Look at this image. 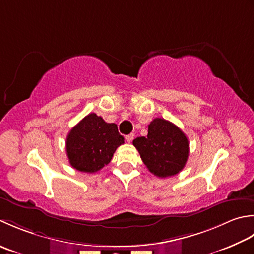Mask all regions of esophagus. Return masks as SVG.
Listing matches in <instances>:
<instances>
[{
	"label": "esophagus",
	"instance_id": "esophagus-1",
	"mask_svg": "<svg viewBox=\"0 0 254 254\" xmlns=\"http://www.w3.org/2000/svg\"><path fill=\"white\" fill-rule=\"evenodd\" d=\"M133 137H134L133 133L127 134V136H126V141H127V142H131V141L133 140Z\"/></svg>",
	"mask_w": 254,
	"mask_h": 254
}]
</instances>
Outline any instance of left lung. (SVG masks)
I'll list each match as a JSON object with an SVG mask.
<instances>
[{"label": "left lung", "mask_w": 254, "mask_h": 254, "mask_svg": "<svg viewBox=\"0 0 254 254\" xmlns=\"http://www.w3.org/2000/svg\"><path fill=\"white\" fill-rule=\"evenodd\" d=\"M132 144L148 170L159 178L178 174L189 158L188 137L173 123L163 118H154L148 126L147 137H137Z\"/></svg>", "instance_id": "left-lung-1"}]
</instances>
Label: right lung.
I'll return each mask as SVG.
<instances>
[{
    "label": "right lung",
    "mask_w": 254,
    "mask_h": 254,
    "mask_svg": "<svg viewBox=\"0 0 254 254\" xmlns=\"http://www.w3.org/2000/svg\"><path fill=\"white\" fill-rule=\"evenodd\" d=\"M124 143L116 124L106 123L91 113L71 129L65 141L66 156L72 168L94 173L111 162L114 152Z\"/></svg>",
    "instance_id": "1"
}]
</instances>
